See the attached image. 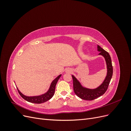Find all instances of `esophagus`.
<instances>
[{"label":"esophagus","mask_w":131,"mask_h":131,"mask_svg":"<svg viewBox=\"0 0 131 131\" xmlns=\"http://www.w3.org/2000/svg\"><path fill=\"white\" fill-rule=\"evenodd\" d=\"M67 72H68V73H71V72H72V70L70 69H68L67 70Z\"/></svg>","instance_id":"34e87169"}]
</instances>
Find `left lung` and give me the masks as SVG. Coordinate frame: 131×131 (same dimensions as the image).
<instances>
[{
  "mask_svg": "<svg viewBox=\"0 0 131 131\" xmlns=\"http://www.w3.org/2000/svg\"><path fill=\"white\" fill-rule=\"evenodd\" d=\"M97 50L100 52L99 54L102 55L104 57L107 68L106 76L103 82L100 86L94 89H90L84 88L74 75H72L73 80V89L75 93L79 98L84 100L92 101L104 94L108 89L111 79L113 76V68L111 57L109 53L104 49H103L99 45H97Z\"/></svg>",
  "mask_w": 131,
  "mask_h": 131,
  "instance_id": "1",
  "label": "left lung"
}]
</instances>
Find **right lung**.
Masks as SVG:
<instances>
[{"mask_svg": "<svg viewBox=\"0 0 131 131\" xmlns=\"http://www.w3.org/2000/svg\"><path fill=\"white\" fill-rule=\"evenodd\" d=\"M61 75H62L60 74L59 75H58L56 79H54L53 81L51 82L49 90L47 91L45 93L40 95V96H32V97L26 96L25 95L23 94L20 91L18 90V88H17L18 92L19 94H20V96L24 99V100H25L28 102L33 103H36V104L42 103H44L47 101L50 100V99L53 97L55 92V88H56V84L58 80H59V78L61 77Z\"/></svg>", "mask_w": 131, "mask_h": 131, "instance_id": "right-lung-1", "label": "right lung"}]
</instances>
